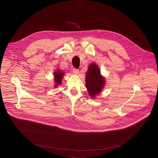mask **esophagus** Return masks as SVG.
<instances>
[{"label": "esophagus", "instance_id": "obj_1", "mask_svg": "<svg viewBox=\"0 0 158 158\" xmlns=\"http://www.w3.org/2000/svg\"><path fill=\"white\" fill-rule=\"evenodd\" d=\"M73 73L75 74V75H78V69H73Z\"/></svg>", "mask_w": 158, "mask_h": 158}]
</instances>
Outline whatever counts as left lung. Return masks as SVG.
<instances>
[{"label":"left lung","instance_id":"1","mask_svg":"<svg viewBox=\"0 0 158 158\" xmlns=\"http://www.w3.org/2000/svg\"><path fill=\"white\" fill-rule=\"evenodd\" d=\"M86 87L92 98L100 94L105 86L106 81L102 75L100 69L95 63H91L88 66L86 75Z\"/></svg>","mask_w":158,"mask_h":158}]
</instances>
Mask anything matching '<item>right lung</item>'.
<instances>
[{"mask_svg":"<svg viewBox=\"0 0 158 158\" xmlns=\"http://www.w3.org/2000/svg\"><path fill=\"white\" fill-rule=\"evenodd\" d=\"M65 74V72H63L61 71L60 69L56 70V71H54L53 72V76H54V87L58 88V86L61 85L62 80L63 78V77Z\"/></svg>","mask_w":158,"mask_h":158,"instance_id":"add662e5","label":"right lung"}]
</instances>
